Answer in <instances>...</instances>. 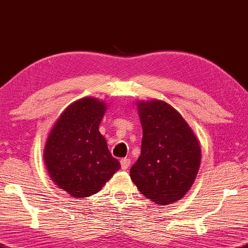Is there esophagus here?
Returning <instances> with one entry per match:
<instances>
[{"instance_id": "obj_1", "label": "esophagus", "mask_w": 248, "mask_h": 248, "mask_svg": "<svg viewBox=\"0 0 248 248\" xmlns=\"http://www.w3.org/2000/svg\"><path fill=\"white\" fill-rule=\"evenodd\" d=\"M130 162L131 160L129 158H123L120 160V164H121V169H123L124 170H127L128 167L130 166Z\"/></svg>"}]
</instances>
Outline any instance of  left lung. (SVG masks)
<instances>
[{
  "mask_svg": "<svg viewBox=\"0 0 248 248\" xmlns=\"http://www.w3.org/2000/svg\"><path fill=\"white\" fill-rule=\"evenodd\" d=\"M142 127L141 151L130 177L156 204L167 205L191 189L201 163L198 138L183 117L159 100L138 101Z\"/></svg>",
  "mask_w": 248,
  "mask_h": 248,
  "instance_id": "8db88e82",
  "label": "left lung"
}]
</instances>
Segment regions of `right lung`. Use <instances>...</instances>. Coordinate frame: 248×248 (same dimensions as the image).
Listing matches in <instances>:
<instances>
[{
	"label": "right lung",
	"instance_id": "obj_1",
	"mask_svg": "<svg viewBox=\"0 0 248 248\" xmlns=\"http://www.w3.org/2000/svg\"><path fill=\"white\" fill-rule=\"evenodd\" d=\"M107 106L83 97L62 111L48 135L44 160L50 179L72 197L95 194L120 169L99 131Z\"/></svg>",
	"mask_w": 248,
	"mask_h": 248
}]
</instances>
